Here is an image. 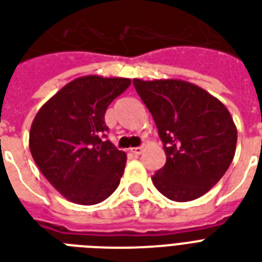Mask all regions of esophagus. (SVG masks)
<instances>
[{
  "instance_id": "obj_1",
  "label": "esophagus",
  "mask_w": 262,
  "mask_h": 262,
  "mask_svg": "<svg viewBox=\"0 0 262 262\" xmlns=\"http://www.w3.org/2000/svg\"><path fill=\"white\" fill-rule=\"evenodd\" d=\"M145 150V147L143 146H139V147H133L131 149V151H133L134 154H142V151Z\"/></svg>"
}]
</instances>
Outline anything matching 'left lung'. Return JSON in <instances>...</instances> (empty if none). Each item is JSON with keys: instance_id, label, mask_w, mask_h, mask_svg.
Instances as JSON below:
<instances>
[{"instance_id": "left-lung-1", "label": "left lung", "mask_w": 262, "mask_h": 262, "mask_svg": "<svg viewBox=\"0 0 262 262\" xmlns=\"http://www.w3.org/2000/svg\"><path fill=\"white\" fill-rule=\"evenodd\" d=\"M134 86L159 128L167 163L151 178L176 202L200 198L232 163L236 125L226 105L194 83L180 79H134Z\"/></svg>"}]
</instances>
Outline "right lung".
<instances>
[{
  "instance_id": "obj_1",
  "label": "right lung",
  "mask_w": 262,
  "mask_h": 262,
  "mask_svg": "<svg viewBox=\"0 0 262 262\" xmlns=\"http://www.w3.org/2000/svg\"><path fill=\"white\" fill-rule=\"evenodd\" d=\"M129 84L127 78L80 76L48 99L34 117L28 139L32 159L71 202L99 204L120 183L127 154L99 137L108 131L106 109Z\"/></svg>"
}]
</instances>
